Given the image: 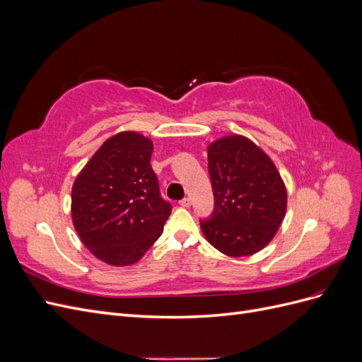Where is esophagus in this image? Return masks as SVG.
<instances>
[{"label":"esophagus","instance_id":"1","mask_svg":"<svg viewBox=\"0 0 362 362\" xmlns=\"http://www.w3.org/2000/svg\"><path fill=\"white\" fill-rule=\"evenodd\" d=\"M180 205L184 208H189L192 205V199L190 198H184L182 201H180Z\"/></svg>","mask_w":362,"mask_h":362}]
</instances>
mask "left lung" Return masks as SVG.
Returning <instances> with one entry per match:
<instances>
[{
  "label": "left lung",
  "instance_id": "8db88e82",
  "mask_svg": "<svg viewBox=\"0 0 362 362\" xmlns=\"http://www.w3.org/2000/svg\"><path fill=\"white\" fill-rule=\"evenodd\" d=\"M214 213L201 222L208 243L228 257L254 255L275 237L287 189L275 163L254 141L229 134L208 146Z\"/></svg>",
  "mask_w": 362,
  "mask_h": 362
}]
</instances>
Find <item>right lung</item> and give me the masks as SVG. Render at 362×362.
<instances>
[{"label":"right lung","mask_w":362,"mask_h":362,"mask_svg":"<svg viewBox=\"0 0 362 362\" xmlns=\"http://www.w3.org/2000/svg\"><path fill=\"white\" fill-rule=\"evenodd\" d=\"M152 140L136 131L107 139L72 185V222L83 245L110 266L137 262L157 242L172 206L151 168Z\"/></svg>","instance_id":"add662e5"}]
</instances>
